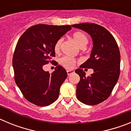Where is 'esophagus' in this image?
<instances>
[{"label": "esophagus", "instance_id": "34e87169", "mask_svg": "<svg viewBox=\"0 0 131 131\" xmlns=\"http://www.w3.org/2000/svg\"><path fill=\"white\" fill-rule=\"evenodd\" d=\"M73 70H71V69H68V70H67V73H68V75H71V74H73Z\"/></svg>", "mask_w": 131, "mask_h": 131}]
</instances>
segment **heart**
I'll list each match as a JSON object with an SVG mask.
<instances>
[{"mask_svg":"<svg viewBox=\"0 0 131 131\" xmlns=\"http://www.w3.org/2000/svg\"><path fill=\"white\" fill-rule=\"evenodd\" d=\"M73 37L74 40H75V42H77V45L81 48H84L89 42V39H88L86 35L83 33V32H81V31H77V32L74 33L73 35ZM62 42V39H60L55 43L54 49L56 52H59ZM75 62L76 61L75 59L69 57V56H63V57L60 59L61 64L63 67H65L66 68H68V69H71V68H73V66L75 64Z\"/></svg>","mask_w":131,"mask_h":131,"instance_id":"heart-1","label":"heart"}]
</instances>
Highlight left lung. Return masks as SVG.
<instances>
[{"label": "left lung", "mask_w": 131, "mask_h": 131, "mask_svg": "<svg viewBox=\"0 0 131 131\" xmlns=\"http://www.w3.org/2000/svg\"><path fill=\"white\" fill-rule=\"evenodd\" d=\"M84 31L93 41L90 58L77 69L80 77L77 98L86 105H96L106 100L112 93L120 73V52L116 40L106 28L95 24L82 23L71 25ZM92 69L86 77L81 68Z\"/></svg>", "instance_id": "1"}]
</instances>
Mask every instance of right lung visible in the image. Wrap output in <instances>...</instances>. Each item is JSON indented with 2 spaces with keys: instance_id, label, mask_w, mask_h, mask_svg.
I'll use <instances>...</instances> for the list:
<instances>
[{
  "instance_id": "1",
  "label": "right lung",
  "mask_w": 131,
  "mask_h": 131,
  "mask_svg": "<svg viewBox=\"0 0 131 131\" xmlns=\"http://www.w3.org/2000/svg\"><path fill=\"white\" fill-rule=\"evenodd\" d=\"M71 29L69 25L38 24L27 29L18 40L12 60L15 81L30 102L47 106L58 98L60 86L68 76L66 69L58 66L50 74L42 68L54 62V45Z\"/></svg>"
}]
</instances>
